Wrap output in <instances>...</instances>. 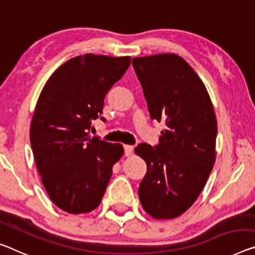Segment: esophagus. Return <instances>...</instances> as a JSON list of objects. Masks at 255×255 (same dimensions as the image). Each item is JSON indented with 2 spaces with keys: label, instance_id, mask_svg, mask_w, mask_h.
Here are the masks:
<instances>
[{
  "label": "esophagus",
  "instance_id": "esophagus-1",
  "mask_svg": "<svg viewBox=\"0 0 255 255\" xmlns=\"http://www.w3.org/2000/svg\"><path fill=\"white\" fill-rule=\"evenodd\" d=\"M133 152V146L131 144H124V154L125 156H130Z\"/></svg>",
  "mask_w": 255,
  "mask_h": 255
}]
</instances>
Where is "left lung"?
Returning a JSON list of instances; mask_svg holds the SVG:
<instances>
[{"label":"left lung","instance_id":"1","mask_svg":"<svg viewBox=\"0 0 255 255\" xmlns=\"http://www.w3.org/2000/svg\"><path fill=\"white\" fill-rule=\"evenodd\" d=\"M150 119L164 122L159 143L135 154L147 173L139 186L143 210L159 220L177 218L202 193L215 162L217 119L201 78L178 54L133 58Z\"/></svg>","mask_w":255,"mask_h":255}]
</instances>
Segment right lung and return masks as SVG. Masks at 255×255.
Instances as JSON below:
<instances>
[{
  "label": "right lung",
  "instance_id": "add662e5",
  "mask_svg": "<svg viewBox=\"0 0 255 255\" xmlns=\"http://www.w3.org/2000/svg\"><path fill=\"white\" fill-rule=\"evenodd\" d=\"M130 62V57H75L50 76L38 97L29 132L35 163L51 201L70 214L99 206L113 166L123 156L122 144L89 132Z\"/></svg>",
  "mask_w": 255,
  "mask_h": 255
}]
</instances>
